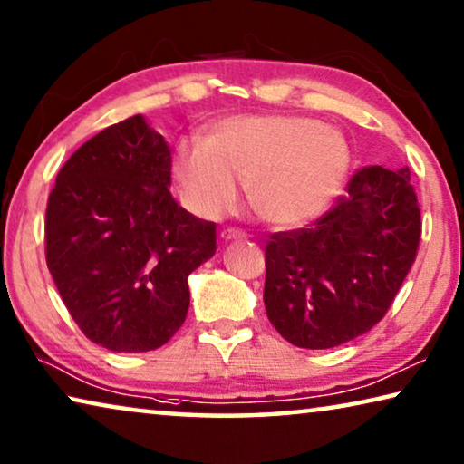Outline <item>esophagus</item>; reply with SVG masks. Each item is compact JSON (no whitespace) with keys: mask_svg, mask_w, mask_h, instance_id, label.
Listing matches in <instances>:
<instances>
[{"mask_svg":"<svg viewBox=\"0 0 464 464\" xmlns=\"http://www.w3.org/2000/svg\"><path fill=\"white\" fill-rule=\"evenodd\" d=\"M220 237H223L225 241H231V239H246L247 235L241 231V229H235V227H229V229H223V233H220Z\"/></svg>","mask_w":464,"mask_h":464,"instance_id":"1","label":"esophagus"}]
</instances>
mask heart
I'll return each instance as SVG.
<instances>
[{
  "mask_svg": "<svg viewBox=\"0 0 464 464\" xmlns=\"http://www.w3.org/2000/svg\"><path fill=\"white\" fill-rule=\"evenodd\" d=\"M350 169L340 130L306 116H229L206 140H183L172 175L189 208L218 218L239 202L241 185L260 218L300 227L327 210Z\"/></svg>",
  "mask_w": 464,
  "mask_h": 464,
  "instance_id": "1",
  "label": "heart"
}]
</instances>
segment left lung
<instances>
[{"instance_id": "1", "label": "left lung", "mask_w": 464, "mask_h": 464, "mask_svg": "<svg viewBox=\"0 0 464 464\" xmlns=\"http://www.w3.org/2000/svg\"><path fill=\"white\" fill-rule=\"evenodd\" d=\"M420 210L409 166H364L313 227L273 233L265 306L289 343L335 348L371 331L417 258Z\"/></svg>"}]
</instances>
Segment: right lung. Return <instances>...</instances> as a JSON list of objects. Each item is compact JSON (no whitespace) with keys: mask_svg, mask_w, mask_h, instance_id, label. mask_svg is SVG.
I'll return each mask as SVG.
<instances>
[{"mask_svg":"<svg viewBox=\"0 0 464 464\" xmlns=\"http://www.w3.org/2000/svg\"><path fill=\"white\" fill-rule=\"evenodd\" d=\"M170 148L141 114L103 129L62 166L47 199L45 260L79 329L112 352H150L181 327L188 276L217 225L170 196Z\"/></svg>","mask_w":464,"mask_h":464,"instance_id":"add662e5","label":"right lung"}]
</instances>
